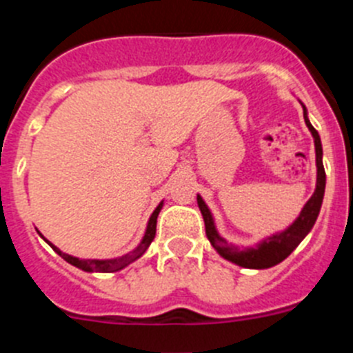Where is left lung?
<instances>
[{"label":"left lung","mask_w":353,"mask_h":353,"mask_svg":"<svg viewBox=\"0 0 353 353\" xmlns=\"http://www.w3.org/2000/svg\"><path fill=\"white\" fill-rule=\"evenodd\" d=\"M304 120L307 129L311 130L314 139V152H316V189H314L313 196L310 198V201L304 205L301 215L297 219L293 221L292 226H288L285 232L276 233V235L269 236V239L261 240L256 248H245L240 249L233 244H228L226 240L217 233L215 230L214 219H212V214L208 210V207L205 205V201L201 199V196H198V207L201 210L205 221V232H207L208 240H210L212 248L219 252L224 260L232 261V263L240 265L244 269H269L274 265L281 263L285 258H288L292 254V251L301 244L304 236L311 232L314 221H316L318 214H320V207H322L323 201V192H325V170H323L322 162V143H320V136H318L316 129L307 120V113H305L304 108Z\"/></svg>","instance_id":"1"}]
</instances>
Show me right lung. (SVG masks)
I'll return each instance as SVG.
<instances>
[{
    "instance_id": "right-lung-1",
    "label": "right lung",
    "mask_w": 353,
    "mask_h": 353,
    "mask_svg": "<svg viewBox=\"0 0 353 353\" xmlns=\"http://www.w3.org/2000/svg\"><path fill=\"white\" fill-rule=\"evenodd\" d=\"M161 208H162V203H159V207L155 208L154 214H152V217H150L148 226H146V233H145V236H143L141 244L134 249L132 252L125 254V256L114 258V260H79V258H74V256H70V254H65V252H61L60 249L56 248V245H52L51 242H48V244L51 245V248L54 249V251L58 252V254H60L65 261H68V263L74 265V267H77V269L86 270V272H117V270L123 269V267H127V265L132 263L134 260H138L139 256H143V254H145V251L148 249V245L152 244V240H154V236H155L157 215H159V212H161Z\"/></svg>"
}]
</instances>
